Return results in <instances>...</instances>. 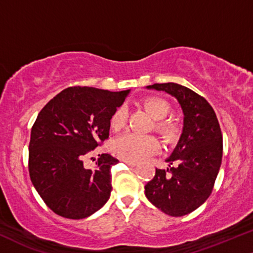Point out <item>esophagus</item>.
Masks as SVG:
<instances>
[{"mask_svg":"<svg viewBox=\"0 0 253 253\" xmlns=\"http://www.w3.org/2000/svg\"><path fill=\"white\" fill-rule=\"evenodd\" d=\"M121 161L125 162L126 165L130 166V167H134V166H136V162L135 161H132V160H125V159H121Z\"/></svg>","mask_w":253,"mask_h":253,"instance_id":"1","label":"esophagus"}]
</instances>
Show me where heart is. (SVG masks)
I'll return each instance as SVG.
<instances>
[{"mask_svg":"<svg viewBox=\"0 0 253 253\" xmlns=\"http://www.w3.org/2000/svg\"><path fill=\"white\" fill-rule=\"evenodd\" d=\"M142 106L155 121V130L167 143L177 141L181 134V127L175 120L165 119L170 113L171 107L167 100L161 97H148L143 99ZM126 107H118L111 117V128L120 132L127 125ZM113 149L118 156L125 160L139 161L154 154L159 149V143L152 135L137 133H127L116 140Z\"/></svg>","mask_w":253,"mask_h":253,"instance_id":"obj_1","label":"heart"}]
</instances>
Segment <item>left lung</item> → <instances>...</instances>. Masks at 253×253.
Listing matches in <instances>:
<instances>
[{
  "label": "left lung",
  "instance_id": "1",
  "mask_svg": "<svg viewBox=\"0 0 253 253\" xmlns=\"http://www.w3.org/2000/svg\"><path fill=\"white\" fill-rule=\"evenodd\" d=\"M147 88L175 97L184 113L183 133L170 158L169 168L155 169L145 185L149 202L169 216L193 212L208 200L215 185L223 155V136L215 111L202 95L175 83Z\"/></svg>",
  "mask_w": 253,
  "mask_h": 253
}]
</instances>
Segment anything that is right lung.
<instances>
[{
	"label": "right lung",
	"mask_w": 253,
	"mask_h": 253,
	"mask_svg": "<svg viewBox=\"0 0 253 253\" xmlns=\"http://www.w3.org/2000/svg\"><path fill=\"white\" fill-rule=\"evenodd\" d=\"M128 92L72 86L38 113L29 143V174L42 200L57 215L86 218L110 198L111 167L119 161L103 153L95 167L87 169L83 159L108 139L112 114Z\"/></svg>",
	"instance_id": "obj_1"
}]
</instances>
